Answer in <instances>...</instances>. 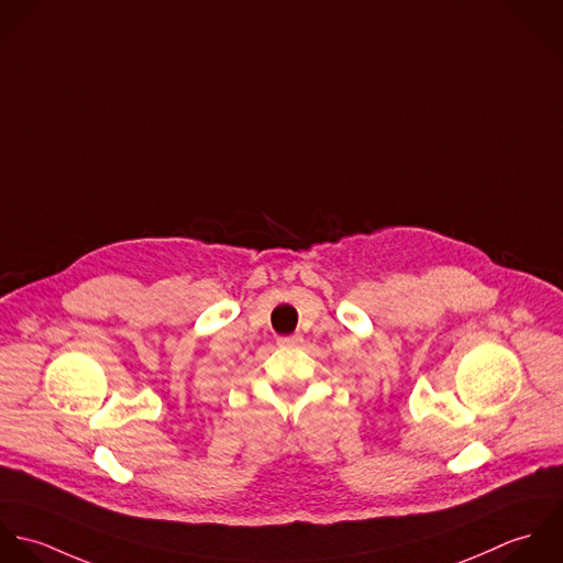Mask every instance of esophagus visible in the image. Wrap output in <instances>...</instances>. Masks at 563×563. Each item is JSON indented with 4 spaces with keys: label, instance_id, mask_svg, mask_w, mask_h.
<instances>
[{
    "label": "esophagus",
    "instance_id": "1",
    "mask_svg": "<svg viewBox=\"0 0 563 563\" xmlns=\"http://www.w3.org/2000/svg\"><path fill=\"white\" fill-rule=\"evenodd\" d=\"M302 341V335L294 333V335H285V338H278L280 345H298Z\"/></svg>",
    "mask_w": 563,
    "mask_h": 563
}]
</instances>
